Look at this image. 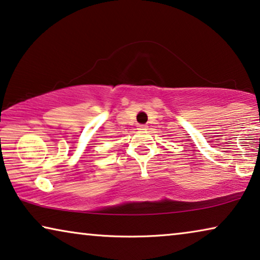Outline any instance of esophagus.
Masks as SVG:
<instances>
[{
    "instance_id": "esophagus-1",
    "label": "esophagus",
    "mask_w": 260,
    "mask_h": 260,
    "mask_svg": "<svg viewBox=\"0 0 260 260\" xmlns=\"http://www.w3.org/2000/svg\"><path fill=\"white\" fill-rule=\"evenodd\" d=\"M138 127H139V129H140V131H145V129L148 128V126H146V125H139Z\"/></svg>"
}]
</instances>
